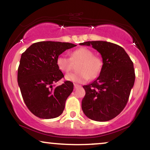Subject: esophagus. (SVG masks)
I'll return each mask as SVG.
<instances>
[{
    "label": "esophagus",
    "mask_w": 150,
    "mask_h": 150,
    "mask_svg": "<svg viewBox=\"0 0 150 150\" xmlns=\"http://www.w3.org/2000/svg\"><path fill=\"white\" fill-rule=\"evenodd\" d=\"M74 89H76L79 88V87H81V85H78V84H76V83H74Z\"/></svg>",
    "instance_id": "34e87169"
}]
</instances>
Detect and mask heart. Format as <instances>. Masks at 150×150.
<instances>
[{
    "mask_svg": "<svg viewBox=\"0 0 150 150\" xmlns=\"http://www.w3.org/2000/svg\"><path fill=\"white\" fill-rule=\"evenodd\" d=\"M78 71L65 76L67 81L78 83H84L90 79H95L100 74L103 66L100 57L94 55L92 50L86 47H80L70 53V57L59 55L56 59V65L63 72L67 73L72 68V63H78Z\"/></svg>",
    "mask_w": 150,
    "mask_h": 150,
    "instance_id": "obj_1",
    "label": "heart"
}]
</instances>
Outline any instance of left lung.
I'll return each instance as SVG.
<instances>
[{"label":"left lung","instance_id":"left-lung-1","mask_svg":"<svg viewBox=\"0 0 150 150\" xmlns=\"http://www.w3.org/2000/svg\"><path fill=\"white\" fill-rule=\"evenodd\" d=\"M102 56L103 66L94 82L84 85L82 110L90 119L108 121L125 108L135 81L133 62L121 47L107 41H87Z\"/></svg>","mask_w":150,"mask_h":150}]
</instances>
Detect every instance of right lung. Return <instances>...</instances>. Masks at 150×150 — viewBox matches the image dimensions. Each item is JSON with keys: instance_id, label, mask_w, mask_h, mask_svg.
I'll return each mask as SVG.
<instances>
[{"instance_id": "right-lung-1", "label": "right lung", "mask_w": 150, "mask_h": 150, "mask_svg": "<svg viewBox=\"0 0 150 150\" xmlns=\"http://www.w3.org/2000/svg\"><path fill=\"white\" fill-rule=\"evenodd\" d=\"M76 46L69 42H35L21 55L18 69V84L23 100L33 114L50 119L59 116L74 84L65 81L55 86L64 75L56 65L60 54Z\"/></svg>"}]
</instances>
